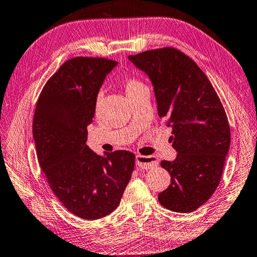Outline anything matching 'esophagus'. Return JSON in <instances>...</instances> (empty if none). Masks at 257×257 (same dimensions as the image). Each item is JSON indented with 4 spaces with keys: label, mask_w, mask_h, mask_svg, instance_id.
<instances>
[{
    "label": "esophagus",
    "mask_w": 257,
    "mask_h": 257,
    "mask_svg": "<svg viewBox=\"0 0 257 257\" xmlns=\"http://www.w3.org/2000/svg\"><path fill=\"white\" fill-rule=\"evenodd\" d=\"M136 165L141 167L143 170H151L153 167L158 165V160L155 156H144L137 155L136 156Z\"/></svg>",
    "instance_id": "obj_1"
}]
</instances>
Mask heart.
I'll use <instances>...</instances> for the list:
<instances>
[{
	"instance_id": "1",
	"label": "heart",
	"mask_w": 257,
	"mask_h": 257,
	"mask_svg": "<svg viewBox=\"0 0 257 257\" xmlns=\"http://www.w3.org/2000/svg\"><path fill=\"white\" fill-rule=\"evenodd\" d=\"M123 87L125 90V93H127V95H129V94H132V93L141 90V88L147 87V86L145 85V84L141 80H138V78H136V77H128V78H125L123 82ZM100 103H101V95H97L96 100H95V109L96 110L99 109Z\"/></svg>"
}]
</instances>
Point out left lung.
I'll use <instances>...</instances> for the list:
<instances>
[{
    "label": "left lung",
    "mask_w": 257,
    "mask_h": 257,
    "mask_svg": "<svg viewBox=\"0 0 257 257\" xmlns=\"http://www.w3.org/2000/svg\"><path fill=\"white\" fill-rule=\"evenodd\" d=\"M129 59L151 78L158 115L173 128L177 156L161 163L172 182L158 201L172 211L192 212L208 201L221 179L230 146L226 111L206 74L181 50H146Z\"/></svg>",
    "instance_id": "obj_1"
}]
</instances>
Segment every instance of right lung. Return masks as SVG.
<instances>
[{"mask_svg": "<svg viewBox=\"0 0 257 257\" xmlns=\"http://www.w3.org/2000/svg\"><path fill=\"white\" fill-rule=\"evenodd\" d=\"M116 64L103 57L66 60L45 84L35 110L32 135L41 170L63 206L86 220L119 206L135 169L134 153L100 156L86 145L97 93Z\"/></svg>", "mask_w": 257, "mask_h": 257, "instance_id": "right-lung-1", "label": "right lung"}]
</instances>
